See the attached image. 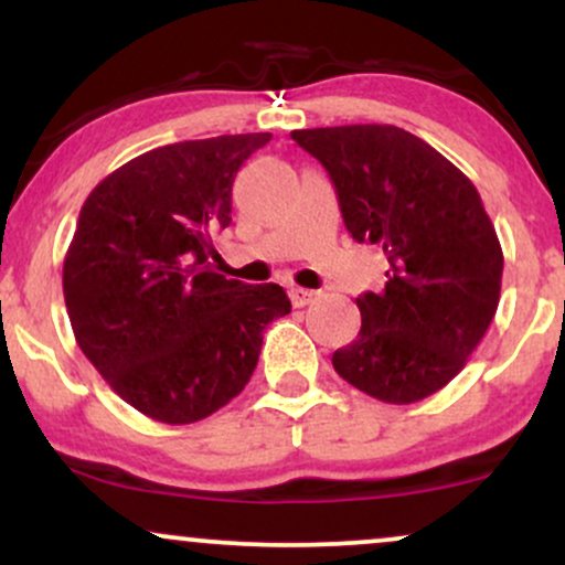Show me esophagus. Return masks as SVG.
Instances as JSON below:
<instances>
[{
	"instance_id": "esophagus-1",
	"label": "esophagus",
	"mask_w": 565,
	"mask_h": 565,
	"mask_svg": "<svg viewBox=\"0 0 565 565\" xmlns=\"http://www.w3.org/2000/svg\"><path fill=\"white\" fill-rule=\"evenodd\" d=\"M316 295H319V291L295 287L289 291V300H291V305H295V308H305V305H310L316 300Z\"/></svg>"
}]
</instances>
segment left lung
Wrapping results in <instances>:
<instances>
[{"label": "left lung", "mask_w": 565, "mask_h": 565, "mask_svg": "<svg viewBox=\"0 0 565 565\" xmlns=\"http://www.w3.org/2000/svg\"><path fill=\"white\" fill-rule=\"evenodd\" d=\"M332 178L345 228L387 257L385 287L359 295L361 332L334 372L385 404L440 391L497 313L502 246L476 185L417 135L393 125L295 129Z\"/></svg>", "instance_id": "obj_1"}]
</instances>
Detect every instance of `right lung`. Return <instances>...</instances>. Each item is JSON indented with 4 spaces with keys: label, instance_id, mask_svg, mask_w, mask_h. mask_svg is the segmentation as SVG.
<instances>
[{
    "label": "right lung",
    "instance_id": "right-lung-1",
    "mask_svg": "<svg viewBox=\"0 0 565 565\" xmlns=\"http://www.w3.org/2000/svg\"><path fill=\"white\" fill-rule=\"evenodd\" d=\"M270 132L153 148L95 185L63 263L71 329L89 364L146 417L191 425L244 391L263 329L287 316L278 284L206 263L231 225L236 172Z\"/></svg>",
    "mask_w": 565,
    "mask_h": 565
}]
</instances>
